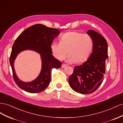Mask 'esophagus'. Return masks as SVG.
<instances>
[{"mask_svg": "<svg viewBox=\"0 0 123 123\" xmlns=\"http://www.w3.org/2000/svg\"><path fill=\"white\" fill-rule=\"evenodd\" d=\"M66 64H63L62 65V66H61V68H65L66 67Z\"/></svg>", "mask_w": 123, "mask_h": 123, "instance_id": "34e87169", "label": "esophagus"}]
</instances>
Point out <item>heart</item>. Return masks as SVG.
Segmentation results:
<instances>
[{"label":"heart","mask_w":123,"mask_h":123,"mask_svg":"<svg viewBox=\"0 0 123 123\" xmlns=\"http://www.w3.org/2000/svg\"><path fill=\"white\" fill-rule=\"evenodd\" d=\"M93 47V38L89 34L70 31L63 35L60 42H52L50 49L54 57L59 60L64 58L68 51L66 61L69 63H81L89 58Z\"/></svg>","instance_id":"1"}]
</instances>
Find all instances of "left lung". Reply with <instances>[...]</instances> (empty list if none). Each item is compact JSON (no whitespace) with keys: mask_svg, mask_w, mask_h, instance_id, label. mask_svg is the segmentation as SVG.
Masks as SVG:
<instances>
[{"mask_svg":"<svg viewBox=\"0 0 123 123\" xmlns=\"http://www.w3.org/2000/svg\"><path fill=\"white\" fill-rule=\"evenodd\" d=\"M86 33L92 37L93 49L89 58L83 63L74 67L68 82L75 92L82 94L93 93L103 81L108 60V44L106 40L92 30Z\"/></svg>","mask_w":123,"mask_h":123,"instance_id":"1","label":"left lung"}]
</instances>
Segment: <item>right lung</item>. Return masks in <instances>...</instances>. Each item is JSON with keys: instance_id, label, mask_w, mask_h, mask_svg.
Segmentation results:
<instances>
[{"instance_id": "add662e5", "label": "right lung", "mask_w": 123, "mask_h": 123, "mask_svg": "<svg viewBox=\"0 0 123 123\" xmlns=\"http://www.w3.org/2000/svg\"><path fill=\"white\" fill-rule=\"evenodd\" d=\"M59 30L47 27L43 25L36 24L28 28L16 38L12 48L10 63L12 69L14 80L19 88L31 93L42 92L49 85L51 69L59 68L62 63L52 55L50 45L60 34ZM32 50L40 55L42 61L39 75L32 81L24 82L16 75L14 62L17 56L25 50Z\"/></svg>"}]
</instances>
